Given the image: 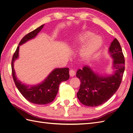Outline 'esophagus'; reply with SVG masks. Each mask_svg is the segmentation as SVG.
I'll use <instances>...</instances> for the list:
<instances>
[{
  "mask_svg": "<svg viewBox=\"0 0 133 133\" xmlns=\"http://www.w3.org/2000/svg\"><path fill=\"white\" fill-rule=\"evenodd\" d=\"M69 74L70 76L73 77L74 76H75V71L74 70H70L69 71Z\"/></svg>",
  "mask_w": 133,
  "mask_h": 133,
  "instance_id": "1",
  "label": "esophagus"
}]
</instances>
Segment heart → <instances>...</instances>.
<instances>
[{
	"instance_id": "obj_1",
	"label": "heart",
	"mask_w": 133,
	"mask_h": 133,
	"mask_svg": "<svg viewBox=\"0 0 133 133\" xmlns=\"http://www.w3.org/2000/svg\"><path fill=\"white\" fill-rule=\"evenodd\" d=\"M94 34L89 31H85L77 34L75 39L74 45L75 47L83 46L80 52L81 59H90L96 51L101 46L103 41L99 36H93ZM98 40H99L98 42Z\"/></svg>"
}]
</instances>
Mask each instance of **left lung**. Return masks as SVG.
Returning a JSON list of instances; mask_svg holds the SVG:
<instances>
[{"instance_id":"8db88e82","label":"left lung","mask_w":133,"mask_h":133,"mask_svg":"<svg viewBox=\"0 0 133 133\" xmlns=\"http://www.w3.org/2000/svg\"><path fill=\"white\" fill-rule=\"evenodd\" d=\"M114 58V75L102 77L95 74L89 67L78 70L76 77L80 80L77 97L81 103L87 106L96 107L106 102L118 89L125 70V59L120 43L115 38L109 48Z\"/></svg>"}]
</instances>
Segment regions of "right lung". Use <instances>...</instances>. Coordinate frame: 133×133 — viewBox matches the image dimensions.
<instances>
[{
    "label": "right lung",
    "instance_id": "obj_1",
    "mask_svg": "<svg viewBox=\"0 0 133 133\" xmlns=\"http://www.w3.org/2000/svg\"><path fill=\"white\" fill-rule=\"evenodd\" d=\"M44 25H42L26 35L20 41L19 45L35 37L43 29ZM18 51L19 46L17 48L13 55L11 66L13 79L19 92L26 99L32 103L45 104L53 101L58 91L60 83L69 79V68L54 69L42 84L29 88V87L25 85L20 82V81L17 79L15 75L13 68V62L18 57Z\"/></svg>",
    "mask_w": 133,
    "mask_h": 133
}]
</instances>
